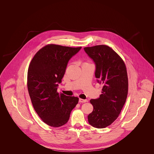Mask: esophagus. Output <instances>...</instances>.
<instances>
[{"instance_id": "esophagus-1", "label": "esophagus", "mask_w": 154, "mask_h": 154, "mask_svg": "<svg viewBox=\"0 0 154 154\" xmlns=\"http://www.w3.org/2000/svg\"><path fill=\"white\" fill-rule=\"evenodd\" d=\"M87 102V99H79V102L85 103Z\"/></svg>"}]
</instances>
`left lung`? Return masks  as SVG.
<instances>
[{
    "label": "left lung",
    "mask_w": 154,
    "mask_h": 154,
    "mask_svg": "<svg viewBox=\"0 0 154 154\" xmlns=\"http://www.w3.org/2000/svg\"><path fill=\"white\" fill-rule=\"evenodd\" d=\"M84 50L95 63L97 82L103 84L99 97L90 100L94 110L88 115V122L94 128H104L117 118L126 102L128 92L126 68L124 60L107 45Z\"/></svg>",
    "instance_id": "1"
}]
</instances>
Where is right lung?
I'll list each match as a JSON object with an SVG mask.
<instances>
[{
    "label": "right lung",
    "mask_w": 154,
    "mask_h": 154,
    "mask_svg": "<svg viewBox=\"0 0 154 154\" xmlns=\"http://www.w3.org/2000/svg\"><path fill=\"white\" fill-rule=\"evenodd\" d=\"M48 44L37 52L30 62L27 85L32 103L45 124L60 127L67 122L79 98L57 92L69 60L81 50Z\"/></svg>",
    "instance_id": "right-lung-1"
}]
</instances>
